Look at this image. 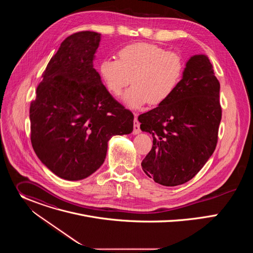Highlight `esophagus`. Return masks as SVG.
Returning a JSON list of instances; mask_svg holds the SVG:
<instances>
[{
	"instance_id": "34e87169",
	"label": "esophagus",
	"mask_w": 253,
	"mask_h": 253,
	"mask_svg": "<svg viewBox=\"0 0 253 253\" xmlns=\"http://www.w3.org/2000/svg\"><path fill=\"white\" fill-rule=\"evenodd\" d=\"M141 132V130H140V123H139V121L135 118V120H134V125H133V134L134 135H137V134H139Z\"/></svg>"
}]
</instances>
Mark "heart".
Wrapping results in <instances>:
<instances>
[{
  "mask_svg": "<svg viewBox=\"0 0 253 253\" xmlns=\"http://www.w3.org/2000/svg\"><path fill=\"white\" fill-rule=\"evenodd\" d=\"M117 55L118 60L101 61L99 75L106 89L115 97L132 81L133 86L123 96L124 104L131 109H139L148 102L163 103L173 94L183 75L184 63L180 55L156 45H127Z\"/></svg>",
  "mask_w": 253,
  "mask_h": 253,
  "instance_id": "b5f03b06",
  "label": "heart"
}]
</instances>
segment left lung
I'll return each instance as SVG.
<instances>
[{"mask_svg": "<svg viewBox=\"0 0 253 253\" xmlns=\"http://www.w3.org/2000/svg\"><path fill=\"white\" fill-rule=\"evenodd\" d=\"M220 84L206 55L186 63L173 94L138 117L140 128L153 137V146L141 166L164 186L192 179L213 154L221 121Z\"/></svg>", "mask_w": 253, "mask_h": 253, "instance_id": "8db88e82", "label": "left lung"}]
</instances>
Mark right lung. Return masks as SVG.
<instances>
[{
  "label": "right lung",
  "instance_id": "1",
  "mask_svg": "<svg viewBox=\"0 0 253 253\" xmlns=\"http://www.w3.org/2000/svg\"><path fill=\"white\" fill-rule=\"evenodd\" d=\"M101 34L78 32L51 58L31 102V142L41 162L76 181L106 158L108 141L133 131L134 116L103 85L93 61Z\"/></svg>",
  "mask_w": 253,
  "mask_h": 253
}]
</instances>
